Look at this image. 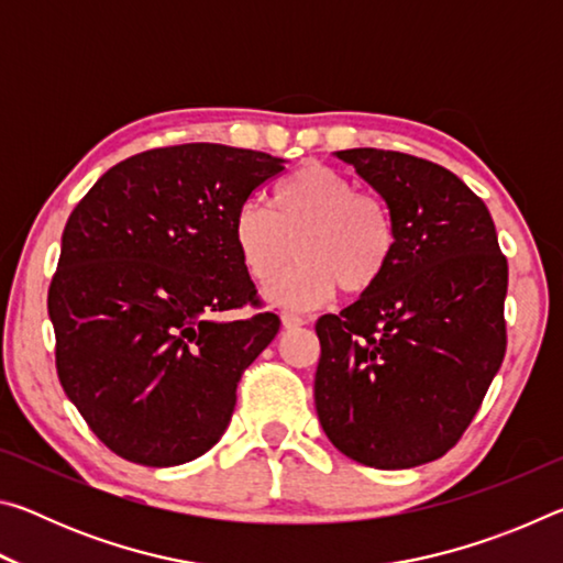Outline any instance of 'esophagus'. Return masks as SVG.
Masks as SVG:
<instances>
[{
	"mask_svg": "<svg viewBox=\"0 0 563 563\" xmlns=\"http://www.w3.org/2000/svg\"><path fill=\"white\" fill-rule=\"evenodd\" d=\"M280 320H283V328L285 330H292V328L305 325V320L300 316H295V312H283Z\"/></svg>",
	"mask_w": 563,
	"mask_h": 563,
	"instance_id": "esophagus-1",
	"label": "esophagus"
}]
</instances>
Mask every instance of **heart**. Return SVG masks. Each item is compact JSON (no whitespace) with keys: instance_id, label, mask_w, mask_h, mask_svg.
Listing matches in <instances>:
<instances>
[{"instance_id":"obj_1","label":"heart","mask_w":563,"mask_h":563,"mask_svg":"<svg viewBox=\"0 0 563 563\" xmlns=\"http://www.w3.org/2000/svg\"><path fill=\"white\" fill-rule=\"evenodd\" d=\"M273 211L247 201L233 218L235 253L247 278L268 285L291 260L299 263L265 298L280 308H316L340 285L350 295L383 280L397 251L387 203L340 170L308 164L273 190Z\"/></svg>"}]
</instances>
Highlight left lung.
Wrapping results in <instances>:
<instances>
[{"label": "left lung", "mask_w": 563, "mask_h": 563, "mask_svg": "<svg viewBox=\"0 0 563 563\" xmlns=\"http://www.w3.org/2000/svg\"><path fill=\"white\" fill-rule=\"evenodd\" d=\"M338 158L385 198L397 251L375 288L316 325V409L338 450L375 470L460 442L507 352L509 268L479 196L432 161L383 148Z\"/></svg>", "instance_id": "8db88e82"}]
</instances>
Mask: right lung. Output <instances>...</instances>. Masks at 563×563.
I'll use <instances>...</instances> for the list:
<instances>
[{
  "label": "right lung",
  "mask_w": 563,
  "mask_h": 563,
  "mask_svg": "<svg viewBox=\"0 0 563 563\" xmlns=\"http://www.w3.org/2000/svg\"><path fill=\"white\" fill-rule=\"evenodd\" d=\"M283 158L221 144L151 148L103 174L74 208L49 285L56 375L89 430L144 466L221 440L245 367L280 330L258 305L233 218Z\"/></svg>",
  "instance_id": "add662e5"
}]
</instances>
